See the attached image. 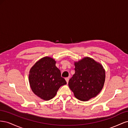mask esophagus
I'll list each match as a JSON object with an SVG mask.
<instances>
[{
    "instance_id": "1",
    "label": "esophagus",
    "mask_w": 128,
    "mask_h": 128,
    "mask_svg": "<svg viewBox=\"0 0 128 128\" xmlns=\"http://www.w3.org/2000/svg\"><path fill=\"white\" fill-rule=\"evenodd\" d=\"M65 80H66L67 83H68V82H69V78H68V77H66V78H65Z\"/></svg>"
}]
</instances>
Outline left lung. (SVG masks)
Returning a JSON list of instances; mask_svg holds the SVG:
<instances>
[{"label": "left lung", "instance_id": "left-lung-1", "mask_svg": "<svg viewBox=\"0 0 128 128\" xmlns=\"http://www.w3.org/2000/svg\"><path fill=\"white\" fill-rule=\"evenodd\" d=\"M74 75L68 86L75 97L88 101L101 91L105 80V71L102 66L89 57L75 62Z\"/></svg>", "mask_w": 128, "mask_h": 128}]
</instances>
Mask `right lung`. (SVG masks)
<instances>
[{"label": "right lung", "instance_id": "add662e5", "mask_svg": "<svg viewBox=\"0 0 128 128\" xmlns=\"http://www.w3.org/2000/svg\"><path fill=\"white\" fill-rule=\"evenodd\" d=\"M53 58H42L30 69L29 75L30 86L33 92L44 100L55 96L60 87L67 84L61 76V72L56 66Z\"/></svg>", "mask_w": 128, "mask_h": 128}]
</instances>
